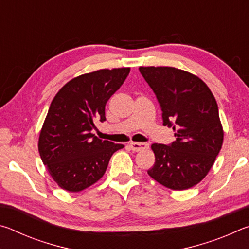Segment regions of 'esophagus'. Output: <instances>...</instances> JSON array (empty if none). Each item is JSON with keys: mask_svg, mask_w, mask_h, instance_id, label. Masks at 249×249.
<instances>
[{"mask_svg": "<svg viewBox=\"0 0 249 249\" xmlns=\"http://www.w3.org/2000/svg\"><path fill=\"white\" fill-rule=\"evenodd\" d=\"M129 146L134 151H141V150L147 149L149 147V145L147 144V142H130Z\"/></svg>", "mask_w": 249, "mask_h": 249, "instance_id": "34e87169", "label": "esophagus"}]
</instances>
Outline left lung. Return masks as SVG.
<instances>
[{
  "label": "left lung",
  "instance_id": "obj_1",
  "mask_svg": "<svg viewBox=\"0 0 249 249\" xmlns=\"http://www.w3.org/2000/svg\"><path fill=\"white\" fill-rule=\"evenodd\" d=\"M156 94L163 125L175 130L170 145L153 144L148 175L171 190H185L208 175L223 144L224 132L215 98L202 80L174 67H140Z\"/></svg>",
  "mask_w": 249,
  "mask_h": 249
}]
</instances>
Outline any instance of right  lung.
Instances as JSON below:
<instances>
[{
	"instance_id": "right-lung-1",
	"label": "right lung",
	"mask_w": 249,
	"mask_h": 249,
	"mask_svg": "<svg viewBox=\"0 0 249 249\" xmlns=\"http://www.w3.org/2000/svg\"><path fill=\"white\" fill-rule=\"evenodd\" d=\"M129 68L101 69L67 82L54 96L41 127L38 150L50 176L64 190L79 192L102 178L109 159L124 145L92 133L105 120V104Z\"/></svg>"
}]
</instances>
